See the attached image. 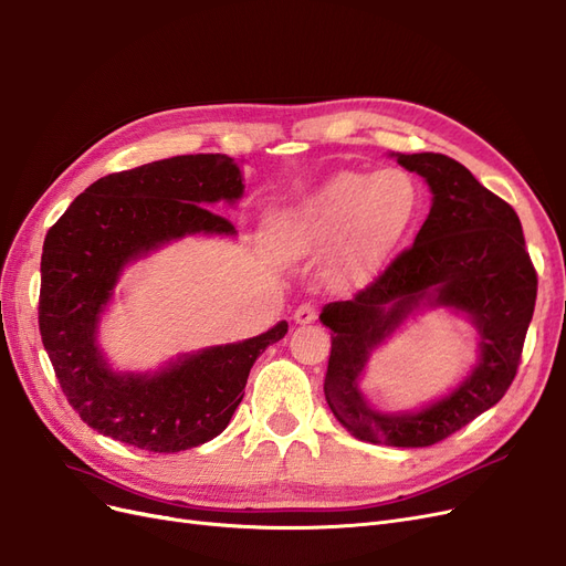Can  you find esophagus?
<instances>
[{"label":"esophagus","mask_w":566,"mask_h":566,"mask_svg":"<svg viewBox=\"0 0 566 566\" xmlns=\"http://www.w3.org/2000/svg\"><path fill=\"white\" fill-rule=\"evenodd\" d=\"M294 319H296V324H310V322H315V319H317V305L310 303V301L301 303V305L296 307Z\"/></svg>","instance_id":"1"}]
</instances>
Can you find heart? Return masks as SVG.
<instances>
[{
    "label": "heart",
    "mask_w": 566,
    "mask_h": 566,
    "mask_svg": "<svg viewBox=\"0 0 566 566\" xmlns=\"http://www.w3.org/2000/svg\"><path fill=\"white\" fill-rule=\"evenodd\" d=\"M421 211V190L402 169L338 171L275 218L282 247L303 256L329 247L326 277L336 289L369 284Z\"/></svg>",
    "instance_id": "b5f03b06"
}]
</instances>
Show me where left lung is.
Masks as SVG:
<instances>
[{
    "instance_id": "obj_1",
    "label": "left lung",
    "mask_w": 566,
    "mask_h": 566,
    "mask_svg": "<svg viewBox=\"0 0 566 566\" xmlns=\"http://www.w3.org/2000/svg\"><path fill=\"white\" fill-rule=\"evenodd\" d=\"M426 178L432 207L409 249L355 294L329 303L332 355L326 405L357 440L388 447H430L494 407L513 382L534 315L538 277L515 209L440 153L397 155ZM465 312L481 332V361L455 391L421 412L382 415L363 399L356 378L370 350L416 308Z\"/></svg>"
}]
</instances>
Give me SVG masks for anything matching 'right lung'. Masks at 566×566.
<instances>
[{
	"mask_svg": "<svg viewBox=\"0 0 566 566\" xmlns=\"http://www.w3.org/2000/svg\"><path fill=\"white\" fill-rule=\"evenodd\" d=\"M242 171L228 155H180L91 184L51 226L42 253L40 334L70 407L117 442L174 453L221 434L253 361L284 338L280 322L242 343L184 355L155 374H119L96 345L122 270L186 234H234L211 205L237 202Z\"/></svg>",
	"mask_w": 566,
	"mask_h": 566,
	"instance_id": "obj_1",
	"label": "right lung"
}]
</instances>
